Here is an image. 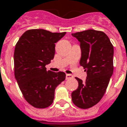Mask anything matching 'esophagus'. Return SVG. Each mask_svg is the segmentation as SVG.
Returning a JSON list of instances; mask_svg holds the SVG:
<instances>
[{
    "label": "esophagus",
    "instance_id": "obj_1",
    "mask_svg": "<svg viewBox=\"0 0 127 127\" xmlns=\"http://www.w3.org/2000/svg\"><path fill=\"white\" fill-rule=\"evenodd\" d=\"M73 78V76L71 74H66V79H72Z\"/></svg>",
    "mask_w": 127,
    "mask_h": 127
}]
</instances>
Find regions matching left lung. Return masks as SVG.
<instances>
[{
  "mask_svg": "<svg viewBox=\"0 0 127 127\" xmlns=\"http://www.w3.org/2000/svg\"><path fill=\"white\" fill-rule=\"evenodd\" d=\"M71 35L80 43L79 63L87 73L85 82L75 77L79 86L71 94L72 101L80 108H90L102 99L113 74L114 48L103 32L88 30Z\"/></svg>",
  "mask_w": 127,
  "mask_h": 127,
  "instance_id": "8db88e82",
  "label": "left lung"
}]
</instances>
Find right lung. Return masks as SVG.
<instances>
[{
    "instance_id": "right-lung-1",
    "label": "right lung",
    "mask_w": 127,
    "mask_h": 127,
    "mask_svg": "<svg viewBox=\"0 0 127 127\" xmlns=\"http://www.w3.org/2000/svg\"><path fill=\"white\" fill-rule=\"evenodd\" d=\"M66 32L52 33L42 29L26 31L14 51L15 77L25 100L32 106L45 108L54 98L56 87L65 79L63 72L47 71L55 54V43Z\"/></svg>"
}]
</instances>
